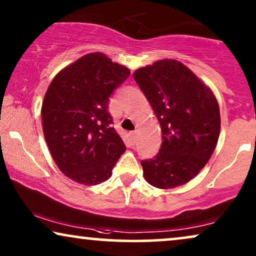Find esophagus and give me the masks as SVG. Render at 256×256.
<instances>
[{
  "label": "esophagus",
  "instance_id": "34e87169",
  "mask_svg": "<svg viewBox=\"0 0 256 256\" xmlns=\"http://www.w3.org/2000/svg\"><path fill=\"white\" fill-rule=\"evenodd\" d=\"M129 138H130L132 144H135L136 140H138V134H136V132H130V134H129Z\"/></svg>",
  "mask_w": 256,
  "mask_h": 256
}]
</instances>
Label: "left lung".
Instances as JSON below:
<instances>
[{"instance_id": "left-lung-1", "label": "left lung", "mask_w": 256, "mask_h": 256, "mask_svg": "<svg viewBox=\"0 0 256 256\" xmlns=\"http://www.w3.org/2000/svg\"><path fill=\"white\" fill-rule=\"evenodd\" d=\"M134 79L162 129L158 154L141 162L144 178L158 188L188 183L205 166L218 142L220 113L216 96L174 59L136 70Z\"/></svg>"}]
</instances>
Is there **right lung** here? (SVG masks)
Instances as JSON below:
<instances>
[{"label":"right lung","mask_w":256,"mask_h":256,"mask_svg":"<svg viewBox=\"0 0 256 256\" xmlns=\"http://www.w3.org/2000/svg\"><path fill=\"white\" fill-rule=\"evenodd\" d=\"M129 74L96 52L59 72L48 86L42 106L45 141L62 172L76 183L106 182L124 152L108 104Z\"/></svg>","instance_id":"add662e5"}]
</instances>
